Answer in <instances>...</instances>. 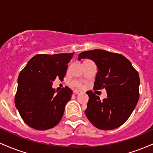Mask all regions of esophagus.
Here are the masks:
<instances>
[{
    "label": "esophagus",
    "instance_id": "obj_1",
    "mask_svg": "<svg viewBox=\"0 0 153 153\" xmlns=\"http://www.w3.org/2000/svg\"><path fill=\"white\" fill-rule=\"evenodd\" d=\"M74 93H75V94L78 95V94H81L82 91H79V90H75V91H74Z\"/></svg>",
    "mask_w": 153,
    "mask_h": 153
}]
</instances>
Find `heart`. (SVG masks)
I'll use <instances>...</instances> for the list:
<instances>
[{
	"label": "heart",
	"mask_w": 153,
	"mask_h": 153,
	"mask_svg": "<svg viewBox=\"0 0 153 153\" xmlns=\"http://www.w3.org/2000/svg\"><path fill=\"white\" fill-rule=\"evenodd\" d=\"M72 85H75V86H77V87H80L82 85V84H81V82H80L75 81V82H73V83H72Z\"/></svg>",
	"instance_id": "obj_1"
}]
</instances>
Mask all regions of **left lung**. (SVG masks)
Returning <instances> with one entry per match:
<instances>
[{"mask_svg": "<svg viewBox=\"0 0 153 153\" xmlns=\"http://www.w3.org/2000/svg\"><path fill=\"white\" fill-rule=\"evenodd\" d=\"M89 59L97 66L94 89L105 88L107 98L100 100L91 91L85 114L98 129L110 130L127 120L138 102L140 77L129 59L122 54L103 50L82 52L78 60Z\"/></svg>", "mask_w": 153, "mask_h": 153, "instance_id": "1", "label": "left lung"}]
</instances>
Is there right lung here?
I'll use <instances>...</instances> for the list:
<instances>
[{"instance_id":"obj_1","label":"right lung","mask_w":153,"mask_h":153,"mask_svg":"<svg viewBox=\"0 0 153 153\" xmlns=\"http://www.w3.org/2000/svg\"><path fill=\"white\" fill-rule=\"evenodd\" d=\"M74 53L36 54L27 62L18 78L15 105L27 125L46 130L60 122L73 91L52 88L56 78L63 80Z\"/></svg>"}]
</instances>
